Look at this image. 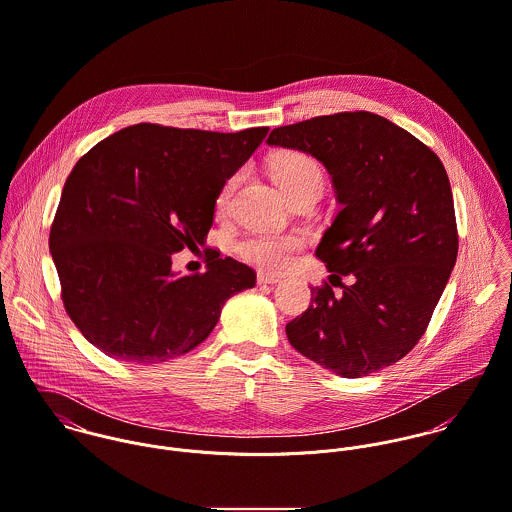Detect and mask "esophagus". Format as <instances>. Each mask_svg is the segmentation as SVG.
I'll return each instance as SVG.
<instances>
[{
	"mask_svg": "<svg viewBox=\"0 0 512 512\" xmlns=\"http://www.w3.org/2000/svg\"><path fill=\"white\" fill-rule=\"evenodd\" d=\"M281 279L279 277H275V275H267V273H259L257 275V283L259 285H275V283H279Z\"/></svg>",
	"mask_w": 512,
	"mask_h": 512,
	"instance_id": "1",
	"label": "esophagus"
}]
</instances>
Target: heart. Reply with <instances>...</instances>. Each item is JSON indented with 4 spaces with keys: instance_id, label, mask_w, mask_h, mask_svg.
Listing matches in <instances>:
<instances>
[{
    "instance_id": "obj_1",
    "label": "heart",
    "mask_w": 512,
    "mask_h": 512,
    "mask_svg": "<svg viewBox=\"0 0 512 512\" xmlns=\"http://www.w3.org/2000/svg\"><path fill=\"white\" fill-rule=\"evenodd\" d=\"M269 168L275 182L291 202L301 196L318 198L322 194L324 172L320 164L305 152H297V150L281 152L271 158ZM237 182H239V176L233 174L221 184L215 196L217 215L227 213ZM303 245H305L303 237L295 233H251L237 241L235 253L241 261H245L247 265L259 271L279 273L291 265L295 253H299Z\"/></svg>"
}]
</instances>
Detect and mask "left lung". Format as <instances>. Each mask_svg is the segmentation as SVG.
I'll list each match as a JSON object with an SVG mask.
<instances>
[{
    "label": "left lung",
    "mask_w": 512,
    "mask_h": 512,
    "mask_svg": "<svg viewBox=\"0 0 512 512\" xmlns=\"http://www.w3.org/2000/svg\"><path fill=\"white\" fill-rule=\"evenodd\" d=\"M269 146L303 150L332 176L340 209L316 249L322 281L287 324L291 346L344 378L402 360L425 334L457 259L459 233L437 154L388 118L336 112L275 128ZM350 274L352 286L341 277Z\"/></svg>",
    "instance_id": "left-lung-1"
}]
</instances>
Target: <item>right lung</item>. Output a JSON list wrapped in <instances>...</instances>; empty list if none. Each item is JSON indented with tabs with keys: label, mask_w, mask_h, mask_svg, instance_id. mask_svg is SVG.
<instances>
[{
	"label": "right lung",
	"mask_w": 512,
	"mask_h": 512,
	"mask_svg": "<svg viewBox=\"0 0 512 512\" xmlns=\"http://www.w3.org/2000/svg\"><path fill=\"white\" fill-rule=\"evenodd\" d=\"M267 132L144 122L75 164L49 249L65 312L106 356L130 364L178 358L204 342L229 297L255 287L251 267L219 255L205 273L176 277L172 253L204 245L221 184Z\"/></svg>",
	"instance_id": "right-lung-1"
}]
</instances>
